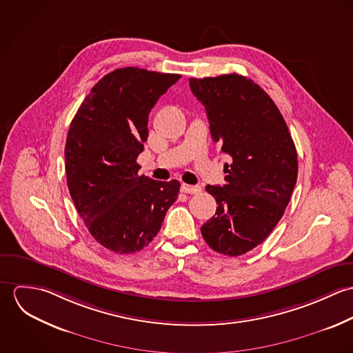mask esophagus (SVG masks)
Returning a JSON list of instances; mask_svg holds the SVG:
<instances>
[{
    "label": "esophagus",
    "mask_w": 353,
    "mask_h": 353,
    "mask_svg": "<svg viewBox=\"0 0 353 353\" xmlns=\"http://www.w3.org/2000/svg\"><path fill=\"white\" fill-rule=\"evenodd\" d=\"M181 189L183 193H188V194H197L201 192L200 186H190V185H185V183L181 186Z\"/></svg>",
    "instance_id": "esophagus-1"
}]
</instances>
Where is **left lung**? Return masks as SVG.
Instances as JSON below:
<instances>
[{"instance_id": "1", "label": "left lung", "mask_w": 353, "mask_h": 353, "mask_svg": "<svg viewBox=\"0 0 353 353\" xmlns=\"http://www.w3.org/2000/svg\"><path fill=\"white\" fill-rule=\"evenodd\" d=\"M189 81L213 141L232 159L224 164L225 183L205 188L219 206L202 236L214 252L238 256L261 245L283 217L298 153L277 105L250 79L232 73Z\"/></svg>"}]
</instances>
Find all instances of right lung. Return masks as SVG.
Wrapping results in <instances>:
<instances>
[{
  "mask_svg": "<svg viewBox=\"0 0 353 353\" xmlns=\"http://www.w3.org/2000/svg\"><path fill=\"white\" fill-rule=\"evenodd\" d=\"M181 74L140 68L107 73L77 110L66 137L70 197L103 248L140 252L161 228L181 183L139 175L137 157L148 139L153 105Z\"/></svg>",
  "mask_w": 353,
  "mask_h": 353,
  "instance_id": "right-lung-1",
  "label": "right lung"
}]
</instances>
